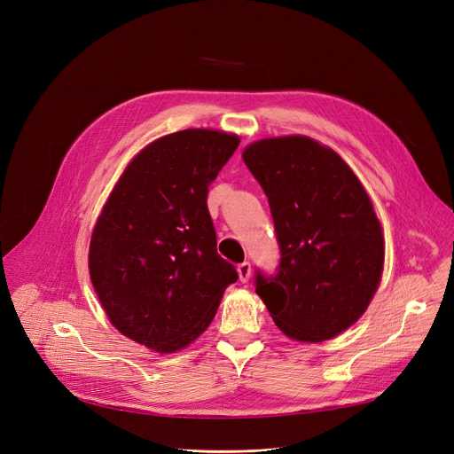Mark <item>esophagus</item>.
I'll use <instances>...</instances> for the list:
<instances>
[{
    "mask_svg": "<svg viewBox=\"0 0 454 454\" xmlns=\"http://www.w3.org/2000/svg\"><path fill=\"white\" fill-rule=\"evenodd\" d=\"M250 272H253V270H250V263L248 262H243V263L238 265V274H239V281L241 283H247L250 279Z\"/></svg>",
    "mask_w": 454,
    "mask_h": 454,
    "instance_id": "obj_1",
    "label": "esophagus"
}]
</instances>
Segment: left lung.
Instances as JSON below:
<instances>
[{
  "label": "left lung",
  "instance_id": "1",
  "mask_svg": "<svg viewBox=\"0 0 454 454\" xmlns=\"http://www.w3.org/2000/svg\"><path fill=\"white\" fill-rule=\"evenodd\" d=\"M243 160L269 198L281 250L274 276L256 272V294L290 339L339 335L366 312L382 276V227L368 192L310 137L253 142Z\"/></svg>",
  "mask_w": 454,
  "mask_h": 454
}]
</instances>
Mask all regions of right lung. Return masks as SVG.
Segmentation results:
<instances>
[{"mask_svg": "<svg viewBox=\"0 0 454 454\" xmlns=\"http://www.w3.org/2000/svg\"><path fill=\"white\" fill-rule=\"evenodd\" d=\"M238 135L184 129L157 138L129 162L91 232V285L110 323L157 354H173L211 325L238 279L216 250L211 182Z\"/></svg>", "mask_w": 454, "mask_h": 454, "instance_id": "add662e5", "label": "right lung"}]
</instances>
